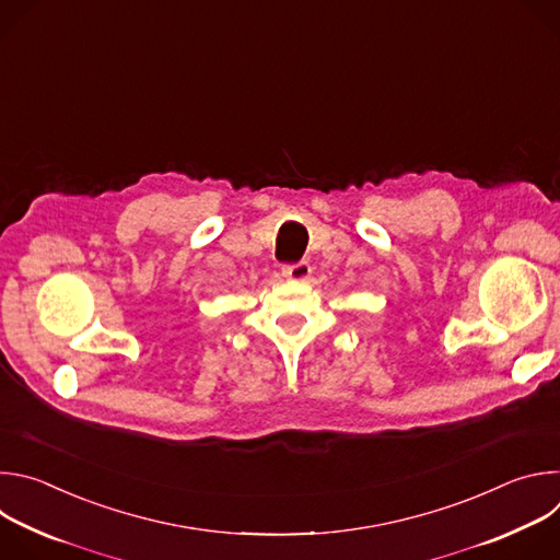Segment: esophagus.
<instances>
[{"mask_svg":"<svg viewBox=\"0 0 560 560\" xmlns=\"http://www.w3.org/2000/svg\"><path fill=\"white\" fill-rule=\"evenodd\" d=\"M281 272H283L285 279L305 281V279L312 275V266H310L307 261H299V264H292V266H283Z\"/></svg>","mask_w":560,"mask_h":560,"instance_id":"esophagus-1","label":"esophagus"}]
</instances>
